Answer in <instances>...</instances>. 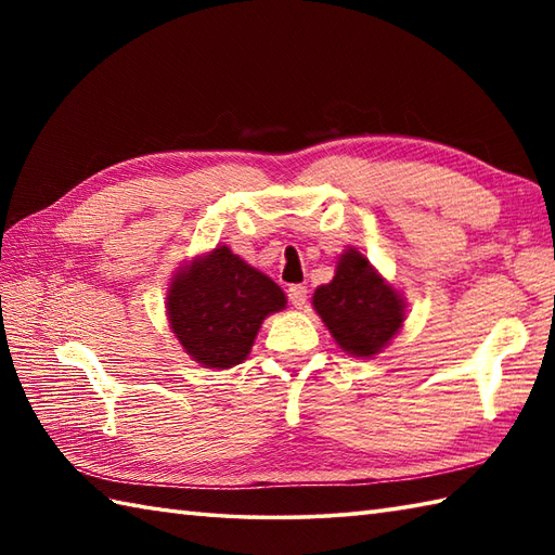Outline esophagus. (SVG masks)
Listing matches in <instances>:
<instances>
[{
  "label": "esophagus",
  "instance_id": "34e87169",
  "mask_svg": "<svg viewBox=\"0 0 555 555\" xmlns=\"http://www.w3.org/2000/svg\"><path fill=\"white\" fill-rule=\"evenodd\" d=\"M288 298H291V305L293 308H305V302H308V286H300V284H296V286H291L288 288Z\"/></svg>",
  "mask_w": 555,
  "mask_h": 555
}]
</instances>
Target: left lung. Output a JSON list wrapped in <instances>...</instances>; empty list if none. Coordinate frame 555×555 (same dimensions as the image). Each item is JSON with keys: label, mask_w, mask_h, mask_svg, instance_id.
Masks as SVG:
<instances>
[{"label": "left lung", "mask_w": 555, "mask_h": 555, "mask_svg": "<svg viewBox=\"0 0 555 555\" xmlns=\"http://www.w3.org/2000/svg\"><path fill=\"white\" fill-rule=\"evenodd\" d=\"M312 308L350 358L372 360L405 322V298L358 247L340 253L334 279L314 291Z\"/></svg>", "instance_id": "left-lung-1"}]
</instances>
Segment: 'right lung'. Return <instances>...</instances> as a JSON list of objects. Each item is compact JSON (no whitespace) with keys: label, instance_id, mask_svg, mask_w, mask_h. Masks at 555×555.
<instances>
[{"label":"right lung","instance_id":"add662e5","mask_svg":"<svg viewBox=\"0 0 555 555\" xmlns=\"http://www.w3.org/2000/svg\"><path fill=\"white\" fill-rule=\"evenodd\" d=\"M286 302L276 281L217 245L176 269L164 305L188 356L207 370H229L250 356L262 322Z\"/></svg>","mask_w":555,"mask_h":555}]
</instances>
